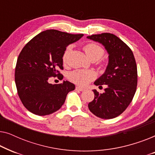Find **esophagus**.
Returning a JSON list of instances; mask_svg holds the SVG:
<instances>
[{
    "label": "esophagus",
    "mask_w": 155,
    "mask_h": 155,
    "mask_svg": "<svg viewBox=\"0 0 155 155\" xmlns=\"http://www.w3.org/2000/svg\"><path fill=\"white\" fill-rule=\"evenodd\" d=\"M75 90H78V91H81V92H82V91H84V89L80 87L77 86V87H75Z\"/></svg>",
    "instance_id": "34e87169"
}]
</instances>
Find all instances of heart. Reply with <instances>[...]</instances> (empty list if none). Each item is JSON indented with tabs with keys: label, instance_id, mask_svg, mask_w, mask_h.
<instances>
[{
	"label": "heart",
	"instance_id": "heart-1",
	"mask_svg": "<svg viewBox=\"0 0 155 155\" xmlns=\"http://www.w3.org/2000/svg\"><path fill=\"white\" fill-rule=\"evenodd\" d=\"M71 48L68 47L65 51L63 56V62L65 63L67 61L68 55ZM83 50L87 56L90 59L101 58L104 55V50L98 44L90 43L84 46ZM97 77V74L92 70H75L71 72L69 75V79L74 83L80 86H85L89 82L92 81Z\"/></svg>",
	"mask_w": 155,
	"mask_h": 155
}]
</instances>
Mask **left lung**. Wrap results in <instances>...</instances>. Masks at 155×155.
<instances>
[{"label": "left lung", "mask_w": 155, "mask_h": 155, "mask_svg": "<svg viewBox=\"0 0 155 155\" xmlns=\"http://www.w3.org/2000/svg\"><path fill=\"white\" fill-rule=\"evenodd\" d=\"M87 39L104 46L109 54V63L104 73L94 83L106 84L104 92L93 90L94 99L88 104L90 111L97 117L111 119L127 109L134 97L137 84V65L133 51L113 34L88 36Z\"/></svg>", "instance_id": "8db88e82"}]
</instances>
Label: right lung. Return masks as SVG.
I'll list each match as a JSON object with an SVG mask.
<instances>
[{
  "instance_id": "add662e5",
  "label": "right lung",
  "mask_w": 155,
  "mask_h": 155,
  "mask_svg": "<svg viewBox=\"0 0 155 155\" xmlns=\"http://www.w3.org/2000/svg\"><path fill=\"white\" fill-rule=\"evenodd\" d=\"M82 37V34L48 29L24 46L17 61L15 80L19 97L28 111L38 116L53 114L62 107L68 93L75 90V84L68 81L52 84L48 80L56 76L63 79L58 69H63V54Z\"/></svg>"
}]
</instances>
